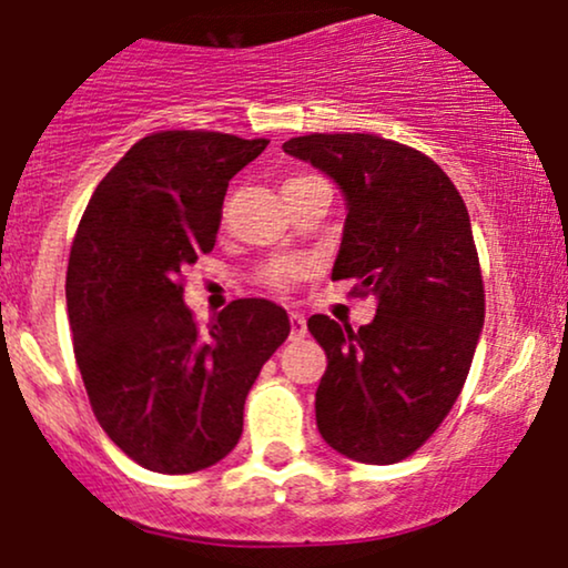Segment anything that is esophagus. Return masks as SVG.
I'll list each match as a JSON object with an SVG mask.
<instances>
[{
    "label": "esophagus",
    "mask_w": 568,
    "mask_h": 568,
    "mask_svg": "<svg viewBox=\"0 0 568 568\" xmlns=\"http://www.w3.org/2000/svg\"><path fill=\"white\" fill-rule=\"evenodd\" d=\"M305 332H307L305 316H302V313H291V337L300 341V337H305Z\"/></svg>",
    "instance_id": "obj_1"
}]
</instances>
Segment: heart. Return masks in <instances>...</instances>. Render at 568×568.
<instances>
[{"mask_svg": "<svg viewBox=\"0 0 568 568\" xmlns=\"http://www.w3.org/2000/svg\"><path fill=\"white\" fill-rule=\"evenodd\" d=\"M294 181H300V178H291V181L285 183H294ZM302 274H305V263L302 261H296V257H274V261L263 263L261 272H257V280H261L266 288L285 291L291 288Z\"/></svg>", "mask_w": 568, "mask_h": 568, "instance_id": "b5f03b06", "label": "heart"}]
</instances>
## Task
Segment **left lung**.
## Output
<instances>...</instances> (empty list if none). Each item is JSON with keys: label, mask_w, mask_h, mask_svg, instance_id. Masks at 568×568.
Listing matches in <instances>:
<instances>
[{"label": "left lung", "mask_w": 568, "mask_h": 568, "mask_svg": "<svg viewBox=\"0 0 568 568\" xmlns=\"http://www.w3.org/2000/svg\"><path fill=\"white\" fill-rule=\"evenodd\" d=\"M283 151L346 194L332 280L379 300L352 329L311 316L326 352L316 390L324 443L363 464L415 454L448 417L484 329V280L459 189L426 153L376 134H307Z\"/></svg>", "instance_id": "left-lung-1"}]
</instances>
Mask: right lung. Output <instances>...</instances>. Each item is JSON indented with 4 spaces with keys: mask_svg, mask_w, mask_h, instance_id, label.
Returning a JSON list of instances; mask_svg holds the SVG:
<instances>
[{
    "mask_svg": "<svg viewBox=\"0 0 568 568\" xmlns=\"http://www.w3.org/2000/svg\"><path fill=\"white\" fill-rule=\"evenodd\" d=\"M268 140L156 131L95 186L68 257L73 354L106 437L153 473L186 475L236 448L244 400L291 332L268 300H236L205 329L183 268L214 250L227 181Z\"/></svg>",
    "mask_w": 568,
    "mask_h": 568,
    "instance_id": "obj_1",
    "label": "right lung"
}]
</instances>
